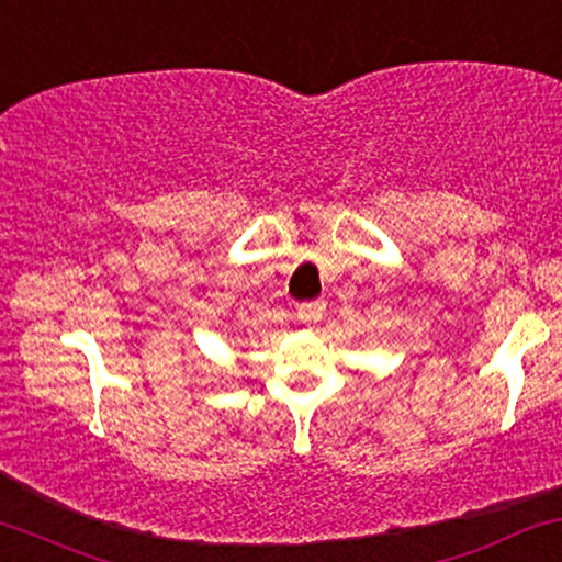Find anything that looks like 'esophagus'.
<instances>
[{
  "label": "esophagus",
  "instance_id": "1",
  "mask_svg": "<svg viewBox=\"0 0 562 562\" xmlns=\"http://www.w3.org/2000/svg\"><path fill=\"white\" fill-rule=\"evenodd\" d=\"M324 311H326V303L324 301H314V303H303V305H297V311H295V316H297V322H303V324H318L324 318Z\"/></svg>",
  "mask_w": 562,
  "mask_h": 562
}]
</instances>
